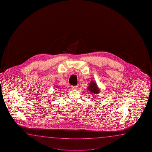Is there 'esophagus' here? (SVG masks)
Returning <instances> with one entry per match:
<instances>
[{"mask_svg":"<svg viewBox=\"0 0 152 152\" xmlns=\"http://www.w3.org/2000/svg\"><path fill=\"white\" fill-rule=\"evenodd\" d=\"M72 88L73 90H76L77 88V86H72Z\"/></svg>","mask_w":152,"mask_h":152,"instance_id":"34e87169","label":"esophagus"}]
</instances>
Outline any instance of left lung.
I'll list each match as a JSON object with an SVG mask.
<instances>
[{"label":"left lung","mask_w":152,"mask_h":152,"mask_svg":"<svg viewBox=\"0 0 152 152\" xmlns=\"http://www.w3.org/2000/svg\"><path fill=\"white\" fill-rule=\"evenodd\" d=\"M87 90L90 92L91 94H100V89L98 88L97 84L94 81H92L90 83L89 86L87 87ZM95 99H96V98H95Z\"/></svg>","instance_id":"1"}]
</instances>
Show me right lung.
Returning a JSON list of instances; mask_svg holds the SVG:
<instances>
[{
    "label": "right lung",
    "instance_id": "obj_1",
    "mask_svg": "<svg viewBox=\"0 0 152 152\" xmlns=\"http://www.w3.org/2000/svg\"><path fill=\"white\" fill-rule=\"evenodd\" d=\"M60 86H57V87H56V88H60Z\"/></svg>",
    "mask_w": 152,
    "mask_h": 152
}]
</instances>
